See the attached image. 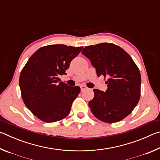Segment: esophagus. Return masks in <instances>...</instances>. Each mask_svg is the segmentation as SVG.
I'll use <instances>...</instances> for the list:
<instances>
[{"label": "esophagus", "mask_w": 160, "mask_h": 160, "mask_svg": "<svg viewBox=\"0 0 160 160\" xmlns=\"http://www.w3.org/2000/svg\"><path fill=\"white\" fill-rule=\"evenodd\" d=\"M87 89H88V88H87V87L85 86V85H81L80 86V90H81V91H82V92L87 90Z\"/></svg>", "instance_id": "esophagus-1"}]
</instances>
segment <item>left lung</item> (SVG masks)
<instances>
[{
    "label": "left lung",
    "mask_w": 160,
    "mask_h": 160,
    "mask_svg": "<svg viewBox=\"0 0 160 160\" xmlns=\"http://www.w3.org/2000/svg\"><path fill=\"white\" fill-rule=\"evenodd\" d=\"M82 53L90 60L97 76L107 78L105 92L94 89L89 102L93 115L106 123H116L132 112L139 102L141 77L129 54L111 43L85 47Z\"/></svg>",
    "instance_id": "8db88e82"
}]
</instances>
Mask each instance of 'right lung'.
Returning a JSON list of instances; mask_svg holds the SVG:
<instances>
[{
    "instance_id": "obj_1",
    "label": "right lung",
    "mask_w": 160,
    "mask_h": 160,
    "mask_svg": "<svg viewBox=\"0 0 160 160\" xmlns=\"http://www.w3.org/2000/svg\"><path fill=\"white\" fill-rule=\"evenodd\" d=\"M82 47L53 44L38 49L27 62L20 75L22 97L28 109L47 123L58 121L69 114L80 87H70L59 77L66 75L72 59Z\"/></svg>"
}]
</instances>
